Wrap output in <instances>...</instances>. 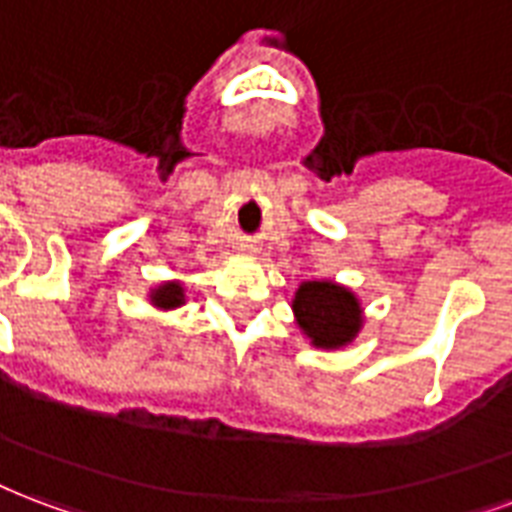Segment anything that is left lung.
I'll return each mask as SVG.
<instances>
[{
	"label": "left lung",
	"instance_id": "left-lung-1",
	"mask_svg": "<svg viewBox=\"0 0 512 512\" xmlns=\"http://www.w3.org/2000/svg\"><path fill=\"white\" fill-rule=\"evenodd\" d=\"M294 313L307 337L321 348L351 343L361 326L359 302L351 291L326 280H310L299 286Z\"/></svg>",
	"mask_w": 512,
	"mask_h": 512
}]
</instances>
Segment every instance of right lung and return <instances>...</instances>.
<instances>
[{
  "mask_svg": "<svg viewBox=\"0 0 512 512\" xmlns=\"http://www.w3.org/2000/svg\"><path fill=\"white\" fill-rule=\"evenodd\" d=\"M153 302L159 307H178L183 302V294H180V286H161L156 294H153Z\"/></svg>",
  "mask_w": 512,
  "mask_h": 512,
  "instance_id": "1",
  "label": "right lung"
}]
</instances>
